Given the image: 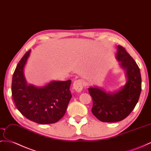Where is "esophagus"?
Here are the masks:
<instances>
[{"instance_id": "esophagus-1", "label": "esophagus", "mask_w": 151, "mask_h": 151, "mask_svg": "<svg viewBox=\"0 0 151 151\" xmlns=\"http://www.w3.org/2000/svg\"><path fill=\"white\" fill-rule=\"evenodd\" d=\"M83 81L82 80H75L74 83H73V88L76 91V92H81L83 89Z\"/></svg>"}]
</instances>
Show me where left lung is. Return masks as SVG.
Returning a JSON list of instances; mask_svg holds the SVG:
<instances>
[{
    "mask_svg": "<svg viewBox=\"0 0 151 151\" xmlns=\"http://www.w3.org/2000/svg\"><path fill=\"white\" fill-rule=\"evenodd\" d=\"M116 59L126 71L124 86L114 92H107L96 86L88 89L93 101L92 112L102 122H115L127 117L138 103L142 90L140 69L122 46H117Z\"/></svg>",
    "mask_w": 151,
    "mask_h": 151,
    "instance_id": "obj_1",
    "label": "left lung"
}]
</instances>
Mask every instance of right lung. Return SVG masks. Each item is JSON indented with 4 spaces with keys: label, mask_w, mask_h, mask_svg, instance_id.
<instances>
[{
    "label": "right lung",
    "mask_w": 151,
    "mask_h": 151,
    "mask_svg": "<svg viewBox=\"0 0 151 151\" xmlns=\"http://www.w3.org/2000/svg\"><path fill=\"white\" fill-rule=\"evenodd\" d=\"M30 51L22 58L13 73V98L17 109L30 121L41 124L55 123L64 115L72 97L71 81L53 80L42 87L28 84L24 68Z\"/></svg>",
    "instance_id": "right-lung-1"
}]
</instances>
